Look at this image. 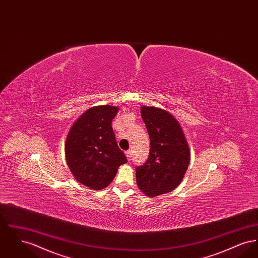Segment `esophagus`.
<instances>
[{"mask_svg":"<svg viewBox=\"0 0 258 258\" xmlns=\"http://www.w3.org/2000/svg\"><path fill=\"white\" fill-rule=\"evenodd\" d=\"M132 155H133V154H132V151H131V150H128V151L125 152V156H126V159H127L128 161L132 160Z\"/></svg>","mask_w":258,"mask_h":258,"instance_id":"esophagus-1","label":"esophagus"}]
</instances>
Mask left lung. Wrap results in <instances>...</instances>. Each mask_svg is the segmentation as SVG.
Segmentation results:
<instances>
[{
	"label": "left lung",
	"mask_w": 258,
	"mask_h": 258,
	"mask_svg": "<svg viewBox=\"0 0 258 258\" xmlns=\"http://www.w3.org/2000/svg\"><path fill=\"white\" fill-rule=\"evenodd\" d=\"M140 112L151 149L147 161L136 168V183L143 194L153 198L170 192L182 182L190 151L181 124L171 113L145 105Z\"/></svg>",
	"instance_id": "1"
}]
</instances>
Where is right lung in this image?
<instances>
[{"label": "right lung", "instance_id": "1", "mask_svg": "<svg viewBox=\"0 0 258 258\" xmlns=\"http://www.w3.org/2000/svg\"><path fill=\"white\" fill-rule=\"evenodd\" d=\"M118 106L98 105L85 111L72 125L64 144L66 160L80 184L99 190L111 184L127 160L118 147L112 120Z\"/></svg>", "mask_w": 258, "mask_h": 258}]
</instances>
